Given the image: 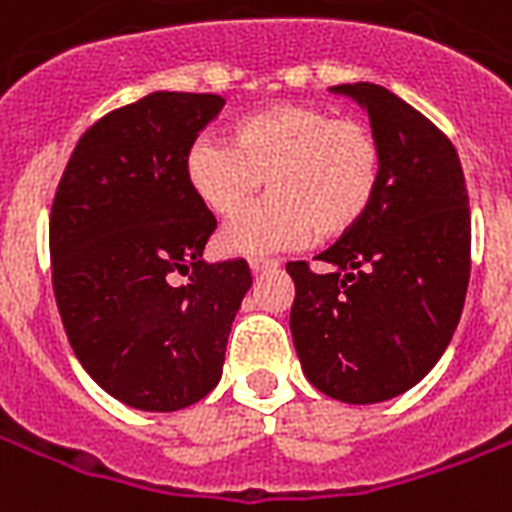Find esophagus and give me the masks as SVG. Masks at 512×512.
Instances as JSON below:
<instances>
[{
	"mask_svg": "<svg viewBox=\"0 0 512 512\" xmlns=\"http://www.w3.org/2000/svg\"><path fill=\"white\" fill-rule=\"evenodd\" d=\"M279 266V260H274V257H249V268L255 271V274H260V271H266V268H276Z\"/></svg>",
	"mask_w": 512,
	"mask_h": 512,
	"instance_id": "esophagus-1",
	"label": "esophagus"
}]
</instances>
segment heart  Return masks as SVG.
Wrapping results in <instances>:
<instances>
[{
    "label": "heart",
    "mask_w": 512,
    "mask_h": 512,
    "mask_svg": "<svg viewBox=\"0 0 512 512\" xmlns=\"http://www.w3.org/2000/svg\"><path fill=\"white\" fill-rule=\"evenodd\" d=\"M382 170L385 149L372 121L317 102L246 113L230 140L203 135L184 157L189 189L217 217H233L263 183L275 192L225 227L219 244L230 255L347 236L372 211Z\"/></svg>",
    "instance_id": "heart-1"
}]
</instances>
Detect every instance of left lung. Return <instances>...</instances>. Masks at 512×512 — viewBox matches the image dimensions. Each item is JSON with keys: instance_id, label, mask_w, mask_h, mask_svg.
<instances>
[{"instance_id": "left-lung-1", "label": "left lung", "mask_w": 512, "mask_h": 512, "mask_svg": "<svg viewBox=\"0 0 512 512\" xmlns=\"http://www.w3.org/2000/svg\"><path fill=\"white\" fill-rule=\"evenodd\" d=\"M380 132L385 170L372 211L323 255L287 263L290 331L317 391L347 404L399 396L453 339L472 266L464 170L437 124L385 86L342 83Z\"/></svg>"}]
</instances>
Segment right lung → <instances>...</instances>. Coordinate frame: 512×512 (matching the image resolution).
Instances as JSON below:
<instances>
[{
  "label": "right lung",
  "instance_id": "right-lung-1",
  "mask_svg": "<svg viewBox=\"0 0 512 512\" xmlns=\"http://www.w3.org/2000/svg\"><path fill=\"white\" fill-rule=\"evenodd\" d=\"M222 105L219 94L154 92L105 113L56 187L48 244L64 331L92 380L135 410H184L214 391L252 285L241 257L203 263L217 219L184 173Z\"/></svg>",
  "mask_w": 512,
  "mask_h": 512
}]
</instances>
